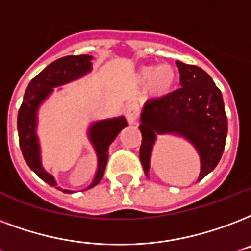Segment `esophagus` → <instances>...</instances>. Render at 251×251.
Masks as SVG:
<instances>
[{
    "instance_id": "1",
    "label": "esophagus",
    "mask_w": 251,
    "mask_h": 251,
    "mask_svg": "<svg viewBox=\"0 0 251 251\" xmlns=\"http://www.w3.org/2000/svg\"><path fill=\"white\" fill-rule=\"evenodd\" d=\"M139 104L136 102H129L126 106V116L129 124H135L137 118H139Z\"/></svg>"
}]
</instances>
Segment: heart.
<instances>
[{"label":"heart","instance_id":"1","mask_svg":"<svg viewBox=\"0 0 251 251\" xmlns=\"http://www.w3.org/2000/svg\"><path fill=\"white\" fill-rule=\"evenodd\" d=\"M140 79L148 81V89L152 94L162 97L169 94L176 86L178 72L169 64H162L158 67H144L140 72Z\"/></svg>","mask_w":251,"mask_h":251}]
</instances>
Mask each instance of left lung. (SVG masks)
I'll return each instance as SVG.
<instances>
[{
	"label": "left lung",
	"mask_w": 251,
	"mask_h": 251,
	"mask_svg": "<svg viewBox=\"0 0 251 251\" xmlns=\"http://www.w3.org/2000/svg\"><path fill=\"white\" fill-rule=\"evenodd\" d=\"M179 89L149 99L141 112L140 162L148 176L149 160L157 133H176L190 140L201 160L199 179L219 164L225 148L228 119L219 87L201 68L176 61Z\"/></svg>",
	"instance_id": "1"
}]
</instances>
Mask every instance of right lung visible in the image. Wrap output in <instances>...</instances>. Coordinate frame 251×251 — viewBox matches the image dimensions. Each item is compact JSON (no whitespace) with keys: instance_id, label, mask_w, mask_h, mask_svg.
Masks as SVG:
<instances>
[{"instance_id":"add662e5","label":"right lung","mask_w":251,"mask_h":251,"mask_svg":"<svg viewBox=\"0 0 251 251\" xmlns=\"http://www.w3.org/2000/svg\"><path fill=\"white\" fill-rule=\"evenodd\" d=\"M91 56L79 55V56H65L61 59L51 63L46 69H43L36 77L31 79L25 93V98L21 104L18 111V136L21 151L25 157V161L30 169L36 176L43 179L50 186H56V182L51 174L44 172L40 164L39 157V144L36 135H35V127H36V111L39 104L48 97L52 89L64 83L71 82L73 79L79 78L91 69ZM128 126L127 120L122 118L116 119L102 120L97 122L90 127V140L97 151L98 156V170L95 174L93 183L86 188L94 187L100 182L103 176L106 164L108 158V147L114 141L116 135L123 128ZM60 190V187H57ZM63 192H72L69 190H63Z\"/></svg>"}]
</instances>
